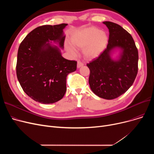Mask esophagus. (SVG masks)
I'll return each instance as SVG.
<instances>
[{"label":"esophagus","instance_id":"esophagus-1","mask_svg":"<svg viewBox=\"0 0 154 154\" xmlns=\"http://www.w3.org/2000/svg\"><path fill=\"white\" fill-rule=\"evenodd\" d=\"M83 66H84L83 63H82L80 61H78V62H77V68L81 67Z\"/></svg>","mask_w":154,"mask_h":154}]
</instances>
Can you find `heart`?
Returning <instances> with one entry per match:
<instances>
[{"label":"heart","mask_w":154,"mask_h":154,"mask_svg":"<svg viewBox=\"0 0 154 154\" xmlns=\"http://www.w3.org/2000/svg\"><path fill=\"white\" fill-rule=\"evenodd\" d=\"M109 37L106 32L94 27L80 30L71 38L72 45L77 48L83 49V55L87 60L97 58L106 49ZM72 46L67 44L66 48L72 55H75L76 50Z\"/></svg>","instance_id":"obj_1"}]
</instances>
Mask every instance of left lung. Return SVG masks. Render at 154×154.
<instances>
[{"instance_id": "left-lung-1", "label": "left lung", "mask_w": 154, "mask_h": 154, "mask_svg": "<svg viewBox=\"0 0 154 154\" xmlns=\"http://www.w3.org/2000/svg\"><path fill=\"white\" fill-rule=\"evenodd\" d=\"M109 31L107 48L87 64L90 69L88 83L100 98L112 100L124 94L133 84L138 72V50L131 35L118 24L103 22ZM119 50L117 58L112 55Z\"/></svg>"}]
</instances>
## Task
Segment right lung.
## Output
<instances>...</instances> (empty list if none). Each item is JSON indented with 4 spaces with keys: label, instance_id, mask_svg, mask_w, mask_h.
<instances>
[{
    "label": "right lung",
    "instance_id": "obj_1",
    "mask_svg": "<svg viewBox=\"0 0 154 154\" xmlns=\"http://www.w3.org/2000/svg\"><path fill=\"white\" fill-rule=\"evenodd\" d=\"M67 25L37 27L19 47L18 80L24 92L39 103H53L62 99L67 90V76L77 69V62L64 59L61 54L66 38L63 30Z\"/></svg>",
    "mask_w": 154,
    "mask_h": 154
}]
</instances>
